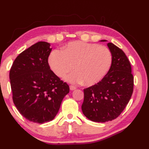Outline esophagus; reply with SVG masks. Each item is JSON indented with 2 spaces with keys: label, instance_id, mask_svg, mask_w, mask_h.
<instances>
[{
  "label": "esophagus",
  "instance_id": "esophagus-1",
  "mask_svg": "<svg viewBox=\"0 0 149 149\" xmlns=\"http://www.w3.org/2000/svg\"><path fill=\"white\" fill-rule=\"evenodd\" d=\"M77 89V87H75V86H73V85H70V90L73 91V90H74V89Z\"/></svg>",
  "mask_w": 149,
  "mask_h": 149
}]
</instances>
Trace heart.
<instances>
[{
	"instance_id": "1",
	"label": "heart",
	"mask_w": 149,
	"mask_h": 149,
	"mask_svg": "<svg viewBox=\"0 0 149 149\" xmlns=\"http://www.w3.org/2000/svg\"><path fill=\"white\" fill-rule=\"evenodd\" d=\"M112 64L111 51L106 47L83 41L70 42L64 51L55 49L49 57L53 72L63 77L74 68L76 70L66 77L71 83L93 85L102 79Z\"/></svg>"
}]
</instances>
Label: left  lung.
<instances>
[{"label":"left lung","instance_id":"left-lung-1","mask_svg":"<svg viewBox=\"0 0 149 149\" xmlns=\"http://www.w3.org/2000/svg\"><path fill=\"white\" fill-rule=\"evenodd\" d=\"M107 46L112 54L111 68L100 82L83 89L84 100L81 107L87 119L101 123L119 117L129 102L134 89L131 64L125 53L112 42Z\"/></svg>","mask_w":149,"mask_h":149}]
</instances>
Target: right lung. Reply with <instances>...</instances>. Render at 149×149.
Masks as SVG:
<instances>
[{"instance_id":"obj_1","label":"right lung","mask_w":149,"mask_h":149,"mask_svg":"<svg viewBox=\"0 0 149 149\" xmlns=\"http://www.w3.org/2000/svg\"><path fill=\"white\" fill-rule=\"evenodd\" d=\"M50 46L40 41L24 50L14 60L9 72L14 104L24 117L34 123L54 119L70 90L50 69Z\"/></svg>"}]
</instances>
